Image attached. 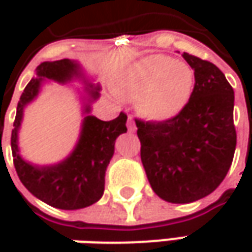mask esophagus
I'll return each mask as SVG.
<instances>
[{
  "instance_id": "esophagus-1",
  "label": "esophagus",
  "mask_w": 252,
  "mask_h": 252,
  "mask_svg": "<svg viewBox=\"0 0 252 252\" xmlns=\"http://www.w3.org/2000/svg\"><path fill=\"white\" fill-rule=\"evenodd\" d=\"M126 125H127V130L131 131V133H134L136 129H137V127H136V123H134V119H133V116H131V115L127 116V123H126Z\"/></svg>"
}]
</instances>
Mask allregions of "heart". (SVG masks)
<instances>
[{
	"label": "heart",
	"mask_w": 252,
	"mask_h": 252,
	"mask_svg": "<svg viewBox=\"0 0 252 252\" xmlns=\"http://www.w3.org/2000/svg\"><path fill=\"white\" fill-rule=\"evenodd\" d=\"M195 74L188 64L153 54L129 65L113 84L122 98H136V108L150 121H168L190 99Z\"/></svg>",
	"instance_id": "obj_1"
}]
</instances>
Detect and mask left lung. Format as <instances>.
Instances as JSON below:
<instances>
[{
  "instance_id": "8db88e82",
  "label": "left lung",
  "mask_w": 252,
  "mask_h": 252,
  "mask_svg": "<svg viewBox=\"0 0 252 252\" xmlns=\"http://www.w3.org/2000/svg\"><path fill=\"white\" fill-rule=\"evenodd\" d=\"M193 68L190 99L168 121L136 119L140 157L153 190L171 203L208 196L233 162L237 133L234 91L224 74L208 60L184 53Z\"/></svg>"
}]
</instances>
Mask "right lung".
<instances>
[{
  "mask_svg": "<svg viewBox=\"0 0 252 252\" xmlns=\"http://www.w3.org/2000/svg\"><path fill=\"white\" fill-rule=\"evenodd\" d=\"M80 67L68 59L44 62L36 68V78L25 87L18 102L14 129L11 134V149L16 174L32 195L44 203L63 210H75L98 202L105 189V171L115 151V141L126 133L127 115L121 112L116 119L99 121L95 116H85L80 140L74 151L60 164L36 167L25 161L18 150V130L22 122L24 108L37 96L42 80L65 83L80 77ZM92 88V85H90ZM99 87L87 90L92 99L99 98ZM91 109L87 105L85 112Z\"/></svg>",
  "mask_w": 252,
  "mask_h": 252,
  "instance_id": "add662e5",
  "label": "right lung"
}]
</instances>
